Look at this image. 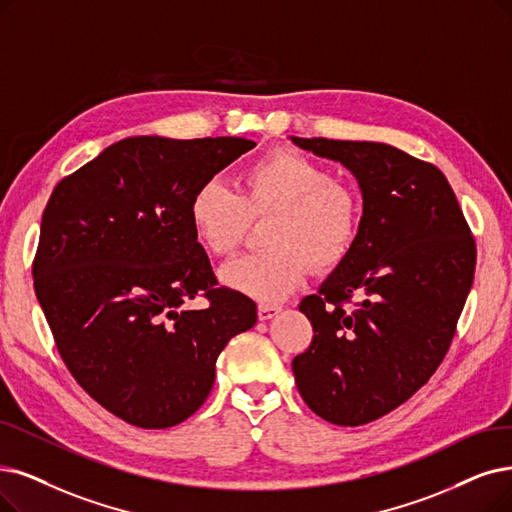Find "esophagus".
I'll list each match as a JSON object with an SVG mask.
<instances>
[{
	"label": "esophagus",
	"mask_w": 512,
	"mask_h": 512,
	"mask_svg": "<svg viewBox=\"0 0 512 512\" xmlns=\"http://www.w3.org/2000/svg\"><path fill=\"white\" fill-rule=\"evenodd\" d=\"M281 311V306L277 304H258V317L260 321H269Z\"/></svg>",
	"instance_id": "1"
}]
</instances>
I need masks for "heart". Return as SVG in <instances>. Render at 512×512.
I'll list each match as a JSON object with an SVG mask.
<instances>
[{
    "label": "heart",
    "instance_id": "obj_1",
    "mask_svg": "<svg viewBox=\"0 0 512 512\" xmlns=\"http://www.w3.org/2000/svg\"><path fill=\"white\" fill-rule=\"evenodd\" d=\"M267 214L269 250L224 264L220 281L260 302H279L311 273V262L334 267L349 254L361 206L349 182L294 149H277L248 163L237 176V193L210 178L189 201L195 239L218 258L237 250L250 218Z\"/></svg>",
    "mask_w": 512,
    "mask_h": 512
}]
</instances>
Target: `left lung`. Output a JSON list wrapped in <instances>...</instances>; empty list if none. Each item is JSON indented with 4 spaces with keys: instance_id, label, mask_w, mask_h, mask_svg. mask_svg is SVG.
<instances>
[{
    "instance_id": "1",
    "label": "left lung",
    "mask_w": 512,
    "mask_h": 512,
    "mask_svg": "<svg viewBox=\"0 0 512 512\" xmlns=\"http://www.w3.org/2000/svg\"><path fill=\"white\" fill-rule=\"evenodd\" d=\"M359 182L357 237L319 292L300 302L313 342L294 357L298 393L338 426L372 422L435 374L475 277L477 248L433 163L384 142L292 136ZM353 295L357 310H344Z\"/></svg>"
}]
</instances>
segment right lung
Returning a JSON list of instances; mask_svg holds the SVG:
<instances>
[{
  "label": "right lung",
  "instance_id": "right-lung-1",
  "mask_svg": "<svg viewBox=\"0 0 512 512\" xmlns=\"http://www.w3.org/2000/svg\"><path fill=\"white\" fill-rule=\"evenodd\" d=\"M254 147L237 136H132L52 191L35 294L73 378L128 424L168 428L193 416L224 346L258 319L252 298L216 288L189 220L201 182ZM197 293L211 304L185 310Z\"/></svg>",
  "mask_w": 512,
  "mask_h": 512
}]
</instances>
